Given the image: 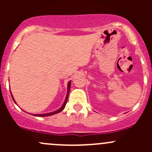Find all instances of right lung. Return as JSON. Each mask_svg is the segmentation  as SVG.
<instances>
[{"mask_svg":"<svg viewBox=\"0 0 152 152\" xmlns=\"http://www.w3.org/2000/svg\"><path fill=\"white\" fill-rule=\"evenodd\" d=\"M70 85H71V81H70V82L67 83V95H66V98H65V102H64L63 104H62V107H60V108L59 109V110H56V111H53L52 112V113H45V114H32V115H34V116H38V117H45V116H50V115H55V114H57V113H60V112H62V110H64V108H65V105H66L67 104V98H68V95H69V92H70ZM11 93V91H10ZM11 95H12V99H13V101L15 102V103L16 104V102H15V99H14L13 96H12V94L11 93Z\"/></svg>","mask_w":152,"mask_h":152,"instance_id":"right-lung-1","label":"right lung"}]
</instances>
